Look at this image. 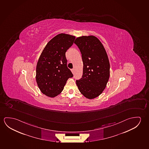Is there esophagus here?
Listing matches in <instances>:
<instances>
[{"label":"esophagus","instance_id":"1","mask_svg":"<svg viewBox=\"0 0 149 149\" xmlns=\"http://www.w3.org/2000/svg\"><path fill=\"white\" fill-rule=\"evenodd\" d=\"M71 71H72V73H74V69H73L71 70Z\"/></svg>","mask_w":149,"mask_h":149}]
</instances>
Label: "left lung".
<instances>
[{
	"mask_svg": "<svg viewBox=\"0 0 149 149\" xmlns=\"http://www.w3.org/2000/svg\"><path fill=\"white\" fill-rule=\"evenodd\" d=\"M83 60L82 78L76 80L78 89L84 96L93 99L105 89L110 75V64L107 53L96 37H78L74 42Z\"/></svg>",
	"mask_w": 149,
	"mask_h": 149,
	"instance_id": "left-lung-1",
	"label": "left lung"
}]
</instances>
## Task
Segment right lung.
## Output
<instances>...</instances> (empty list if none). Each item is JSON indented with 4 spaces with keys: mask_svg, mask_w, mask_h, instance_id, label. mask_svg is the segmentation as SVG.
I'll return each mask as SVG.
<instances>
[{
    "mask_svg": "<svg viewBox=\"0 0 149 149\" xmlns=\"http://www.w3.org/2000/svg\"><path fill=\"white\" fill-rule=\"evenodd\" d=\"M75 37L61 33L50 40L39 58L36 68V81L44 94L54 97L63 90L66 81L73 75L67 66L65 52Z\"/></svg>",
    "mask_w": 149,
    "mask_h": 149,
    "instance_id": "right-lung-1",
    "label": "right lung"
}]
</instances>
